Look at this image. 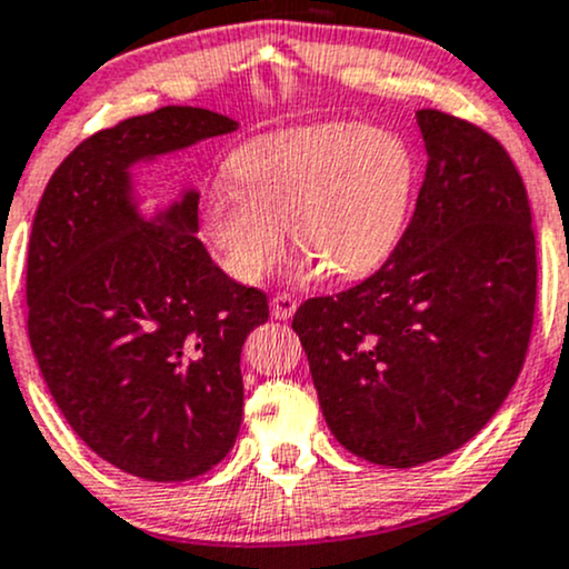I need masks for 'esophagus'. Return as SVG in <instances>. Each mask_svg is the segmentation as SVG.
Masks as SVG:
<instances>
[{
    "mask_svg": "<svg viewBox=\"0 0 569 569\" xmlns=\"http://www.w3.org/2000/svg\"><path fill=\"white\" fill-rule=\"evenodd\" d=\"M296 309H298V303L290 292H277V296H273V301H271L273 319H290L292 315H296Z\"/></svg>",
    "mask_w": 569,
    "mask_h": 569,
    "instance_id": "34e87169",
    "label": "esophagus"
}]
</instances>
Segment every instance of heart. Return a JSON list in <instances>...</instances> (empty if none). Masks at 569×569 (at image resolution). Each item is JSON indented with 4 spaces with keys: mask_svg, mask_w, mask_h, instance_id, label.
<instances>
[{
    "mask_svg": "<svg viewBox=\"0 0 569 569\" xmlns=\"http://www.w3.org/2000/svg\"><path fill=\"white\" fill-rule=\"evenodd\" d=\"M236 184L217 182L201 226L239 282H258L282 258L287 228L309 268L368 277L398 247L413 201L417 163L400 133L319 123L266 133L231 158Z\"/></svg>",
    "mask_w": 569,
    "mask_h": 569,
    "instance_id": "b5f03b06",
    "label": "heart"
}]
</instances>
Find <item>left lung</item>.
Here are the masks:
<instances>
[{"mask_svg":"<svg viewBox=\"0 0 569 569\" xmlns=\"http://www.w3.org/2000/svg\"><path fill=\"white\" fill-rule=\"evenodd\" d=\"M417 123L427 171L395 252L292 317L330 432L387 468L451 455L495 417L538 298L532 212L506 147L440 110Z\"/></svg>","mask_w":569,"mask_h":569,"instance_id":"left-lung-1","label":"left lung"}]
</instances>
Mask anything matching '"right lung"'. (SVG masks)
<instances>
[{
  "label": "right lung",
  "mask_w": 569,
  "mask_h": 569,
  "mask_svg": "<svg viewBox=\"0 0 569 569\" xmlns=\"http://www.w3.org/2000/svg\"><path fill=\"white\" fill-rule=\"evenodd\" d=\"M239 129L201 107H161L96 131L44 188L29 239V341L82 443L144 481H188L241 427V347L268 319L196 239L199 193L156 220L129 166Z\"/></svg>",
  "instance_id": "right-lung-1"
}]
</instances>
